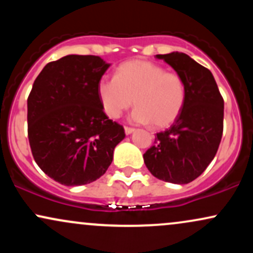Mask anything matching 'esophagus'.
<instances>
[{"mask_svg": "<svg viewBox=\"0 0 253 253\" xmlns=\"http://www.w3.org/2000/svg\"><path fill=\"white\" fill-rule=\"evenodd\" d=\"M133 132H134V128H132V127H128V126L125 127V133H126V134H130V133Z\"/></svg>", "mask_w": 253, "mask_h": 253, "instance_id": "obj_1", "label": "esophagus"}]
</instances>
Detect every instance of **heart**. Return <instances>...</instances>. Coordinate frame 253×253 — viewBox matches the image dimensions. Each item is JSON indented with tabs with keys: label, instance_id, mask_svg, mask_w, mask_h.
Masks as SVG:
<instances>
[{
	"label": "heart",
	"instance_id": "obj_1",
	"mask_svg": "<svg viewBox=\"0 0 253 253\" xmlns=\"http://www.w3.org/2000/svg\"><path fill=\"white\" fill-rule=\"evenodd\" d=\"M97 96L109 118L119 119L134 102L130 120L164 128L181 115L187 85L181 75L167 71L159 64L130 60L119 66L114 78L98 81Z\"/></svg>",
	"mask_w": 253,
	"mask_h": 253
}]
</instances>
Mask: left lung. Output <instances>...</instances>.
Instances as JSON below:
<instances>
[{
  "label": "left lung",
  "mask_w": 253,
  "mask_h": 253,
  "mask_svg": "<svg viewBox=\"0 0 253 253\" xmlns=\"http://www.w3.org/2000/svg\"><path fill=\"white\" fill-rule=\"evenodd\" d=\"M156 57L183 77L187 101L170 128L157 133L144 162L158 179L187 184L201 175L216 155L223 130V98L211 72L188 54L172 52Z\"/></svg>",
  "instance_id": "1"
}]
</instances>
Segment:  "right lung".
Here are the masks:
<instances>
[{
	"label": "right lung",
	"instance_id": "1",
	"mask_svg": "<svg viewBox=\"0 0 253 253\" xmlns=\"http://www.w3.org/2000/svg\"><path fill=\"white\" fill-rule=\"evenodd\" d=\"M109 64L97 56L70 54L46 64L27 98L28 140L34 161L64 185L96 181L125 138L104 114L97 83Z\"/></svg>",
	"mask_w": 253,
	"mask_h": 253
}]
</instances>
